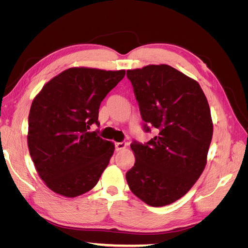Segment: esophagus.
<instances>
[{
	"label": "esophagus",
	"instance_id": "1",
	"mask_svg": "<svg viewBox=\"0 0 248 248\" xmlns=\"http://www.w3.org/2000/svg\"><path fill=\"white\" fill-rule=\"evenodd\" d=\"M127 142H125V141H122V142H116V145H115V147H116V150L117 151H121V150H123V149H125V148H127Z\"/></svg>",
	"mask_w": 248,
	"mask_h": 248
}]
</instances>
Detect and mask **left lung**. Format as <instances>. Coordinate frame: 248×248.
Returning <instances> with one entry per match:
<instances>
[{"label":"left lung","mask_w":248,"mask_h":248,"mask_svg":"<svg viewBox=\"0 0 248 248\" xmlns=\"http://www.w3.org/2000/svg\"><path fill=\"white\" fill-rule=\"evenodd\" d=\"M145 131L156 136L130 148L134 166L126 172L133 194L147 205H170L189 191L207 163L213 136L209 103L201 86L171 66L127 70Z\"/></svg>","instance_id":"8db88e82"}]
</instances>
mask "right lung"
I'll return each instance as SVG.
<instances>
[{
    "label": "right lung",
    "instance_id": "right-lung-1",
    "mask_svg": "<svg viewBox=\"0 0 248 248\" xmlns=\"http://www.w3.org/2000/svg\"><path fill=\"white\" fill-rule=\"evenodd\" d=\"M125 70L72 67L43 86L29 114L28 147L39 177L54 192L76 198L91 190L107 169L115 145L101 139V101Z\"/></svg>",
    "mask_w": 248,
    "mask_h": 248
}]
</instances>
